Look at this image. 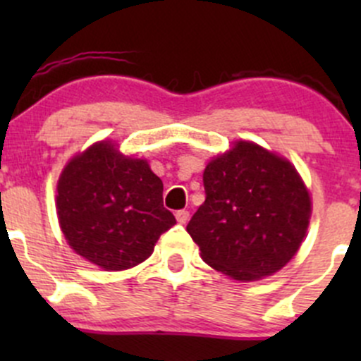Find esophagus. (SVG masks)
<instances>
[{
  "label": "esophagus",
  "instance_id": "esophagus-1",
  "mask_svg": "<svg viewBox=\"0 0 361 361\" xmlns=\"http://www.w3.org/2000/svg\"><path fill=\"white\" fill-rule=\"evenodd\" d=\"M188 218H190V213H188L187 209L176 211V220H178V224L185 225V224H187V221H188Z\"/></svg>",
  "mask_w": 361,
  "mask_h": 361
}]
</instances>
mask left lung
I'll list each match as a JSON object with an SVG mask.
<instances>
[{
  "label": "left lung",
  "mask_w": 361,
  "mask_h": 361,
  "mask_svg": "<svg viewBox=\"0 0 361 361\" xmlns=\"http://www.w3.org/2000/svg\"><path fill=\"white\" fill-rule=\"evenodd\" d=\"M202 181L206 201L187 232L207 265L253 281L292 260L307 231L311 199L288 160L239 141L207 164Z\"/></svg>",
  "instance_id": "8db88e82"
}]
</instances>
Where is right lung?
I'll use <instances>...</instances> for the list:
<instances>
[{
  "label": "right lung",
  "mask_w": 361,
  "mask_h": 361,
  "mask_svg": "<svg viewBox=\"0 0 361 361\" xmlns=\"http://www.w3.org/2000/svg\"><path fill=\"white\" fill-rule=\"evenodd\" d=\"M147 160L123 157L108 141L75 157L57 183V214L73 250L106 271L147 260L176 220Z\"/></svg>",
  "instance_id": "1"
}]
</instances>
